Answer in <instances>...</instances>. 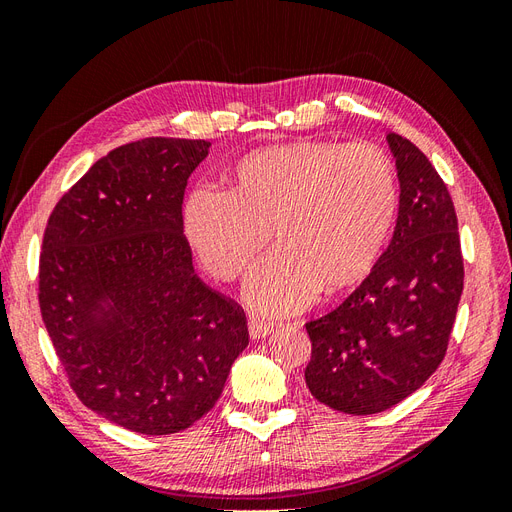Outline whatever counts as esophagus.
Instances as JSON below:
<instances>
[{"label":"esophagus","instance_id":"1","mask_svg":"<svg viewBox=\"0 0 512 512\" xmlns=\"http://www.w3.org/2000/svg\"><path fill=\"white\" fill-rule=\"evenodd\" d=\"M271 331H273V322L260 320V318H250V337L252 339L267 337Z\"/></svg>","mask_w":512,"mask_h":512}]
</instances>
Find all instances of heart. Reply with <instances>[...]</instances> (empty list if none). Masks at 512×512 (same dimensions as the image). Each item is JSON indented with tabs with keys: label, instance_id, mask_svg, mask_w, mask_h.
Here are the masks:
<instances>
[{
	"label": "heart",
	"instance_id": "b5f03b06",
	"mask_svg": "<svg viewBox=\"0 0 512 512\" xmlns=\"http://www.w3.org/2000/svg\"><path fill=\"white\" fill-rule=\"evenodd\" d=\"M399 209L389 153L371 143L294 141L247 153L232 188H198L185 203V232L205 269L232 282L271 239L280 245L247 282L267 314L301 309L322 288L356 284L374 265Z\"/></svg>",
	"mask_w": 512,
	"mask_h": 512
}]
</instances>
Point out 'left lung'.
Returning a JSON list of instances; mask_svg holds the SVG:
<instances>
[{
  "label": "left lung",
  "instance_id": "left-lung-1",
  "mask_svg": "<svg viewBox=\"0 0 512 512\" xmlns=\"http://www.w3.org/2000/svg\"><path fill=\"white\" fill-rule=\"evenodd\" d=\"M397 164L393 239L350 297L305 324V384L346 414L393 408L442 363L463 292L457 213L446 183L408 138L386 136Z\"/></svg>",
  "mask_w": 512,
  "mask_h": 512
}]
</instances>
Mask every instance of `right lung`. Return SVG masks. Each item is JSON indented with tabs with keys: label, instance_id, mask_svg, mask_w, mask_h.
<instances>
[{
	"label": "right lung",
	"instance_id": "obj_1",
	"mask_svg": "<svg viewBox=\"0 0 512 512\" xmlns=\"http://www.w3.org/2000/svg\"><path fill=\"white\" fill-rule=\"evenodd\" d=\"M207 141L141 138L100 158L46 222L38 301L87 408L145 436L194 425L250 342L243 307L209 288L183 235Z\"/></svg>",
	"mask_w": 512,
	"mask_h": 512
}]
</instances>
